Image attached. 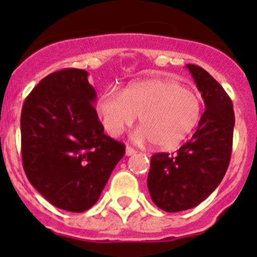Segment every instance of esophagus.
Segmentation results:
<instances>
[{
  "instance_id": "obj_1",
  "label": "esophagus",
  "mask_w": 257,
  "mask_h": 257,
  "mask_svg": "<svg viewBox=\"0 0 257 257\" xmlns=\"http://www.w3.org/2000/svg\"><path fill=\"white\" fill-rule=\"evenodd\" d=\"M136 153H138V152H136L134 148H131V147H126V156H134V154Z\"/></svg>"
}]
</instances>
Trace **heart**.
<instances>
[{
  "label": "heart",
  "mask_w": 257,
  "mask_h": 257,
  "mask_svg": "<svg viewBox=\"0 0 257 257\" xmlns=\"http://www.w3.org/2000/svg\"><path fill=\"white\" fill-rule=\"evenodd\" d=\"M202 109L197 92L169 78L130 83L122 94L105 91L96 101V113L109 135H121L139 115L142 128L136 138L151 140L160 149L176 148L187 139L198 124Z\"/></svg>",
  "instance_id": "1"
}]
</instances>
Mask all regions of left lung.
I'll return each instance as SVG.
<instances>
[{"mask_svg":"<svg viewBox=\"0 0 257 257\" xmlns=\"http://www.w3.org/2000/svg\"><path fill=\"white\" fill-rule=\"evenodd\" d=\"M206 109L192 139L176 153L151 158L148 189L152 201L166 212L196 207L221 183L233 147L234 110L230 97L203 68L187 65Z\"/></svg>","mask_w":257,"mask_h":257,"instance_id":"1","label":"left lung"}]
</instances>
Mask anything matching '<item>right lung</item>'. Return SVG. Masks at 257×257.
Instances as JSON below:
<instances>
[{"mask_svg": "<svg viewBox=\"0 0 257 257\" xmlns=\"http://www.w3.org/2000/svg\"><path fill=\"white\" fill-rule=\"evenodd\" d=\"M87 72L67 68L31 91L20 117L22 160L29 183L55 207L83 212L96 203L124 156L104 134Z\"/></svg>", "mask_w": 257, "mask_h": 257, "instance_id": "add662e5", "label": "right lung"}]
</instances>
